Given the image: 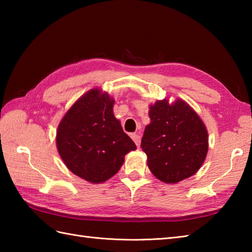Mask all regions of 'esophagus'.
<instances>
[{"mask_svg":"<svg viewBox=\"0 0 252 252\" xmlns=\"http://www.w3.org/2000/svg\"><path fill=\"white\" fill-rule=\"evenodd\" d=\"M131 137H132V140L134 141V143L136 144L137 148H140V146H141V135L134 133V134H131Z\"/></svg>","mask_w":252,"mask_h":252,"instance_id":"esophagus-1","label":"esophagus"}]
</instances>
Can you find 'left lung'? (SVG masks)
<instances>
[{"mask_svg":"<svg viewBox=\"0 0 252 252\" xmlns=\"http://www.w3.org/2000/svg\"><path fill=\"white\" fill-rule=\"evenodd\" d=\"M149 117L141 147L152 173L164 183L194 175L208 152V133L200 118L181 99L173 105L165 99L156 101Z\"/></svg>","mask_w":252,"mask_h":252,"instance_id":"8db88e82","label":"left lung"}]
</instances>
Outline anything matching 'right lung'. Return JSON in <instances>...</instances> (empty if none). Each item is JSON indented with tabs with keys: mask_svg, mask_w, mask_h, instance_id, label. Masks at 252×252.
<instances>
[{
	"mask_svg": "<svg viewBox=\"0 0 252 252\" xmlns=\"http://www.w3.org/2000/svg\"><path fill=\"white\" fill-rule=\"evenodd\" d=\"M107 93L91 90L68 110L58 126L56 144L72 173L91 183H101L120 170L126 155L136 149L122 130Z\"/></svg>",
	"mask_w": 252,
	"mask_h": 252,
	"instance_id": "add662e5",
	"label": "right lung"
}]
</instances>
